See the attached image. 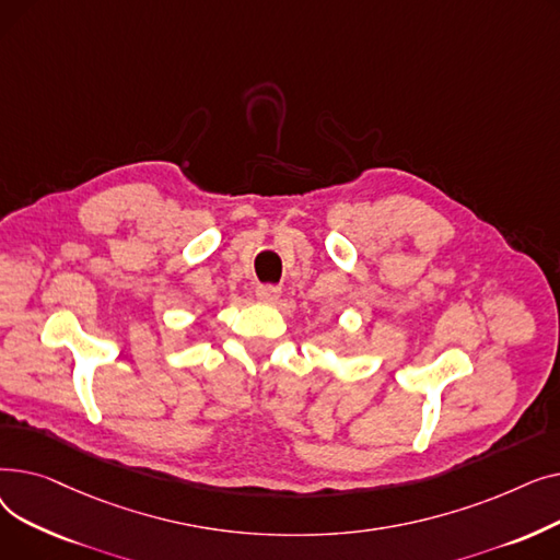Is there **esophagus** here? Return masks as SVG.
Here are the masks:
<instances>
[{"label": "esophagus", "mask_w": 560, "mask_h": 560, "mask_svg": "<svg viewBox=\"0 0 560 560\" xmlns=\"http://www.w3.org/2000/svg\"><path fill=\"white\" fill-rule=\"evenodd\" d=\"M256 298L265 304H272L281 298V288L279 285H272V283H265V285H258L256 288Z\"/></svg>", "instance_id": "34e87169"}]
</instances>
